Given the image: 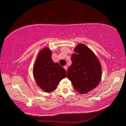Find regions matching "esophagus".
<instances>
[{"label": "esophagus", "mask_w": 126, "mask_h": 126, "mask_svg": "<svg viewBox=\"0 0 126 126\" xmlns=\"http://www.w3.org/2000/svg\"><path fill=\"white\" fill-rule=\"evenodd\" d=\"M64 69L66 70V71H67V66H64Z\"/></svg>", "instance_id": "obj_1"}]
</instances>
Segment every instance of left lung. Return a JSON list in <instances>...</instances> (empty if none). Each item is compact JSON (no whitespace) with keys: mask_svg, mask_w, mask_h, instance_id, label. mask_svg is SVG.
Wrapping results in <instances>:
<instances>
[{"mask_svg":"<svg viewBox=\"0 0 126 126\" xmlns=\"http://www.w3.org/2000/svg\"><path fill=\"white\" fill-rule=\"evenodd\" d=\"M71 56L72 64L67 69V78L75 89L86 94L97 86L101 78V66L94 52L83 44L75 47Z\"/></svg>","mask_w":126,"mask_h":126,"instance_id":"left-lung-1","label":"left lung"}]
</instances>
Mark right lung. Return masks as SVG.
Wrapping results in <instances>:
<instances>
[{"mask_svg": "<svg viewBox=\"0 0 126 126\" xmlns=\"http://www.w3.org/2000/svg\"><path fill=\"white\" fill-rule=\"evenodd\" d=\"M52 52L47 48L41 50L33 69V74L37 85L46 92L54 91L67 73L58 63H54L51 58Z\"/></svg>", "mask_w": 126, "mask_h": 126, "instance_id": "obj_1", "label": "right lung"}]
</instances>
